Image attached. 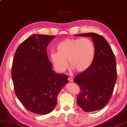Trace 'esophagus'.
Wrapping results in <instances>:
<instances>
[{"label": "esophagus", "mask_w": 127, "mask_h": 127, "mask_svg": "<svg viewBox=\"0 0 127 127\" xmlns=\"http://www.w3.org/2000/svg\"><path fill=\"white\" fill-rule=\"evenodd\" d=\"M68 81H69V82H72L73 81V78H72V77H69L68 78Z\"/></svg>", "instance_id": "obj_1"}]
</instances>
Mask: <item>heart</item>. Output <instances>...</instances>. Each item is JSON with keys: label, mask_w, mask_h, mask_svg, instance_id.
I'll return each mask as SVG.
<instances>
[{"label": "heart", "mask_w": 127, "mask_h": 127, "mask_svg": "<svg viewBox=\"0 0 127 127\" xmlns=\"http://www.w3.org/2000/svg\"><path fill=\"white\" fill-rule=\"evenodd\" d=\"M56 48L57 52L51 51L50 58L59 72L66 70L67 61L72 70L84 71L91 66L95 58V45L88 38L65 39L59 43Z\"/></svg>", "instance_id": "1"}]
</instances>
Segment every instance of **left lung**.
I'll return each instance as SVG.
<instances>
[{
    "mask_svg": "<svg viewBox=\"0 0 127 127\" xmlns=\"http://www.w3.org/2000/svg\"><path fill=\"white\" fill-rule=\"evenodd\" d=\"M75 36L91 38L95 48L92 65L73 80L81 89L77 103L84 111L98 110L107 105L113 93L117 78L115 57L109 44L101 35L87 33Z\"/></svg>",
    "mask_w": 127,
    "mask_h": 127,
    "instance_id": "1",
    "label": "left lung"
}]
</instances>
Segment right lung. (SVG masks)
I'll return each instance as SVG.
<instances>
[{
  "label": "right lung",
  "mask_w": 127,
  "mask_h": 127,
  "mask_svg": "<svg viewBox=\"0 0 127 127\" xmlns=\"http://www.w3.org/2000/svg\"><path fill=\"white\" fill-rule=\"evenodd\" d=\"M55 36L32 34L20 44L15 52L12 78L16 95L26 109L45 115L57 105V97L68 76L55 72L46 48Z\"/></svg>",
  "instance_id": "obj_1"
}]
</instances>
